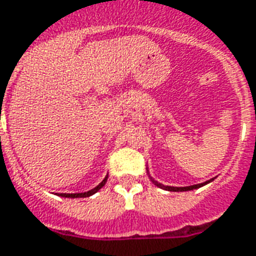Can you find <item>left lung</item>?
Segmentation results:
<instances>
[{
  "label": "left lung",
  "instance_id": "8db88e82",
  "mask_svg": "<svg viewBox=\"0 0 256 256\" xmlns=\"http://www.w3.org/2000/svg\"><path fill=\"white\" fill-rule=\"evenodd\" d=\"M208 180V182H210ZM208 182H205V184H198V185H193V186H188V188H172V186H164V185H160V184H158L155 182V185L159 186V188H162V189H166V190H170V192H188V190H193V189H198L201 186L206 185Z\"/></svg>",
  "mask_w": 256,
  "mask_h": 256
}]
</instances>
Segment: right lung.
Returning <instances> with one entry per match:
<instances>
[{
  "mask_svg": "<svg viewBox=\"0 0 256 256\" xmlns=\"http://www.w3.org/2000/svg\"><path fill=\"white\" fill-rule=\"evenodd\" d=\"M105 182H106V178H105V180H104L102 182H101V184H100V185L97 186V188H94V189L89 190V192H86V193H76V194L62 193V194H60V196H62V197H70V198H80V197H89V196H92V194L97 193V192H98V190L101 189V188H102L104 185H105Z\"/></svg>",
  "mask_w": 256,
  "mask_h": 256,
  "instance_id": "1",
  "label": "right lung"
}]
</instances>
